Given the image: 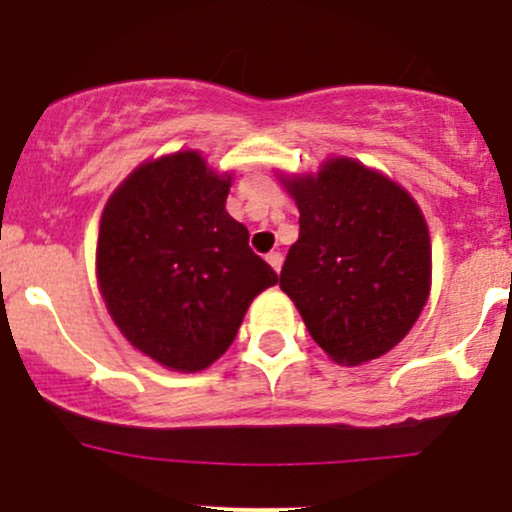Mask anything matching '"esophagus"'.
I'll return each mask as SVG.
<instances>
[{"label":"esophagus","instance_id":"obj_1","mask_svg":"<svg viewBox=\"0 0 512 512\" xmlns=\"http://www.w3.org/2000/svg\"><path fill=\"white\" fill-rule=\"evenodd\" d=\"M267 262H270L272 270L280 272L282 270V262H285V257H282V252H270V255H267Z\"/></svg>","mask_w":512,"mask_h":512}]
</instances>
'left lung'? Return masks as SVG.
<instances>
[{"label": "left lung", "instance_id": "left-lung-1", "mask_svg": "<svg viewBox=\"0 0 512 512\" xmlns=\"http://www.w3.org/2000/svg\"><path fill=\"white\" fill-rule=\"evenodd\" d=\"M299 208L280 287L314 342L339 364L394 349L431 287V240L418 205L384 175L349 158L317 178L287 180Z\"/></svg>", "mask_w": 512, "mask_h": 512}]
</instances>
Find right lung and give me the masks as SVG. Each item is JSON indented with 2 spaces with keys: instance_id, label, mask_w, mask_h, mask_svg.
<instances>
[{
  "instance_id": "add662e5",
  "label": "right lung",
  "mask_w": 512,
  "mask_h": 512,
  "mask_svg": "<svg viewBox=\"0 0 512 512\" xmlns=\"http://www.w3.org/2000/svg\"><path fill=\"white\" fill-rule=\"evenodd\" d=\"M230 178L193 151L133 170L111 195L96 247L98 287L123 337L158 364L200 371L280 277L225 210Z\"/></svg>"
}]
</instances>
